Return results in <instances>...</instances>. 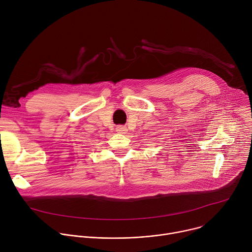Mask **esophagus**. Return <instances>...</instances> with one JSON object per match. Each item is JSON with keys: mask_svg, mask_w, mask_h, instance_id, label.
Masks as SVG:
<instances>
[{"mask_svg": "<svg viewBox=\"0 0 252 252\" xmlns=\"http://www.w3.org/2000/svg\"><path fill=\"white\" fill-rule=\"evenodd\" d=\"M117 131H118L119 133H126V132H127V128H126V126H118Z\"/></svg>", "mask_w": 252, "mask_h": 252, "instance_id": "34e87169", "label": "esophagus"}]
</instances>
